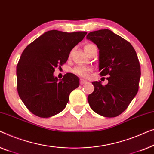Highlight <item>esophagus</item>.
<instances>
[{"label":"esophagus","instance_id":"1","mask_svg":"<svg viewBox=\"0 0 154 154\" xmlns=\"http://www.w3.org/2000/svg\"><path fill=\"white\" fill-rule=\"evenodd\" d=\"M86 83H87V82H86V80L80 79V84H81V85H83V84H85Z\"/></svg>","mask_w":154,"mask_h":154}]
</instances>
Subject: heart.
<instances>
[{
  "mask_svg": "<svg viewBox=\"0 0 154 154\" xmlns=\"http://www.w3.org/2000/svg\"><path fill=\"white\" fill-rule=\"evenodd\" d=\"M91 45L92 44H87L86 45H85V47H84V50H85L86 49H87L88 47L91 46ZM90 72V68L86 66H77L76 68L73 69V72H74L75 74H76L81 77L88 76V72Z\"/></svg>",
  "mask_w": 154,
  "mask_h": 154,
  "instance_id": "heart-1",
  "label": "heart"
}]
</instances>
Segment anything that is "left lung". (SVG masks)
Wrapping results in <instances>:
<instances>
[{
  "instance_id": "left-lung-1",
  "label": "left lung",
  "mask_w": 154,
  "mask_h": 154,
  "mask_svg": "<svg viewBox=\"0 0 154 154\" xmlns=\"http://www.w3.org/2000/svg\"><path fill=\"white\" fill-rule=\"evenodd\" d=\"M86 38L99 49L100 75L108 76L106 85L92 82L95 88L88 102L96 113L115 117L127 109L139 89V59L131 43L110 30L91 32Z\"/></svg>"
}]
</instances>
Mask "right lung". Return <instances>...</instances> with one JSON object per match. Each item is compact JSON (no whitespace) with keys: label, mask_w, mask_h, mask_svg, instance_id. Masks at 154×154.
I'll use <instances>...</instances> for the list:
<instances>
[{"label":"right lung","mask_w":154,"mask_h":154,"mask_svg":"<svg viewBox=\"0 0 154 154\" xmlns=\"http://www.w3.org/2000/svg\"><path fill=\"white\" fill-rule=\"evenodd\" d=\"M86 32L47 31L26 47L17 66V91L27 109L42 118L51 117L65 109L69 96L79 86L76 75L67 73L58 81L56 68H61L70 51Z\"/></svg>","instance_id":"right-lung-1"}]
</instances>
